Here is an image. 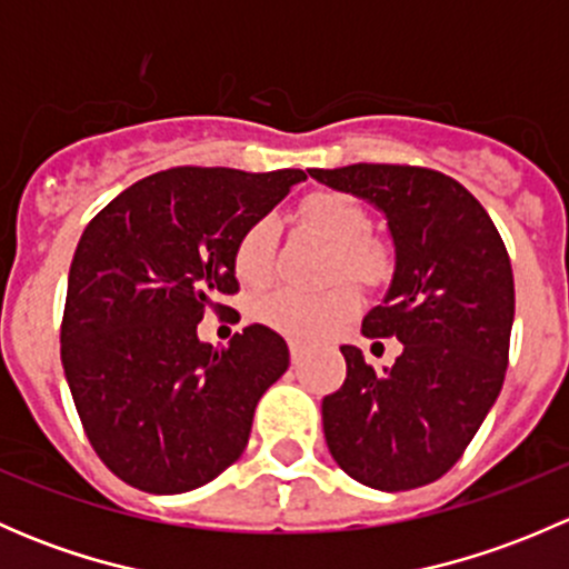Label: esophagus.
Here are the masks:
<instances>
[{"instance_id": "esophagus-1", "label": "esophagus", "mask_w": 569, "mask_h": 569, "mask_svg": "<svg viewBox=\"0 0 569 569\" xmlns=\"http://www.w3.org/2000/svg\"><path fill=\"white\" fill-rule=\"evenodd\" d=\"M289 352H291V363H300L302 360V355H306V349H302V343H297V341H291L289 343Z\"/></svg>"}]
</instances>
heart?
<instances>
[{"label":"heart","mask_w":569,"mask_h":569,"mask_svg":"<svg viewBox=\"0 0 569 569\" xmlns=\"http://www.w3.org/2000/svg\"><path fill=\"white\" fill-rule=\"evenodd\" d=\"M300 220L332 248L327 278L347 274L360 283H380L391 272V250L380 239L366 237L369 214L352 194L332 189L308 194L300 206ZM233 272L248 286L267 283L272 272V220L252 222L239 237L233 250ZM358 311L360 295L347 280L317 295L289 289L272 291L258 306L263 325L295 341H319L347 325Z\"/></svg>","instance_id":"obj_1"}]
</instances>
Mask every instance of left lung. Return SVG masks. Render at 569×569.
I'll return each instance as SVG.
<instances>
[{
	"instance_id": "left-lung-1",
	"label": "left lung",
	"mask_w": 569,
	"mask_h": 569,
	"mask_svg": "<svg viewBox=\"0 0 569 569\" xmlns=\"http://www.w3.org/2000/svg\"><path fill=\"white\" fill-rule=\"evenodd\" d=\"M382 211L393 278L363 336L399 338L391 369L341 347L347 380L321 399L332 460L375 490H412L462 457L501 393L515 321L512 263L485 206L455 178L410 164L308 170Z\"/></svg>"
}]
</instances>
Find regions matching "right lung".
Here are the masks:
<instances>
[{
	"mask_svg": "<svg viewBox=\"0 0 569 569\" xmlns=\"http://www.w3.org/2000/svg\"><path fill=\"white\" fill-rule=\"evenodd\" d=\"M306 178L295 168L162 170L84 228L68 272L62 369L96 455L126 485L176 496L242 457L289 347L250 325L214 349L198 325L239 289V237Z\"/></svg>",
	"mask_w": 569,
	"mask_h": 569,
	"instance_id": "add662e5",
	"label": "right lung"
}]
</instances>
